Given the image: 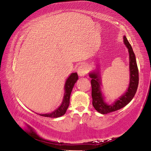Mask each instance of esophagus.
I'll use <instances>...</instances> for the list:
<instances>
[{
    "mask_svg": "<svg viewBox=\"0 0 151 151\" xmlns=\"http://www.w3.org/2000/svg\"><path fill=\"white\" fill-rule=\"evenodd\" d=\"M88 72L87 68L86 67V65L84 64L81 65L78 68V74L80 76H84L86 75V74Z\"/></svg>",
    "mask_w": 151,
    "mask_h": 151,
    "instance_id": "34e87169",
    "label": "esophagus"
}]
</instances>
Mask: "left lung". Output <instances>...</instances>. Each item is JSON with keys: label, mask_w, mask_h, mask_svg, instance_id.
<instances>
[{"label": "left lung", "mask_w": 151, "mask_h": 151, "mask_svg": "<svg viewBox=\"0 0 151 151\" xmlns=\"http://www.w3.org/2000/svg\"><path fill=\"white\" fill-rule=\"evenodd\" d=\"M123 42L127 46L129 53V71L130 80L128 89L124 94L120 96L116 102L112 104H108L104 102V98L101 90V77L99 71H94L89 74L90 77L92 78V105L96 111L102 114H106L112 111L118 110L129 103L135 96L139 84V70L137 65L135 53L132 47L128 42L127 37L123 36Z\"/></svg>", "instance_id": "1"}]
</instances>
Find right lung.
Wrapping results in <instances>:
<instances>
[{
    "label": "right lung",
    "mask_w": 151,
    "mask_h": 151,
    "mask_svg": "<svg viewBox=\"0 0 151 151\" xmlns=\"http://www.w3.org/2000/svg\"><path fill=\"white\" fill-rule=\"evenodd\" d=\"M78 79V76L77 73H74L71 74V75L68 76V78L67 79L66 83H65V95L61 105L56 110L51 112V113L40 114V116L48 117H59L60 116H63V115L66 113L67 109L68 106H69L70 96L71 94V92H72L74 85H75Z\"/></svg>",
    "instance_id": "add662e5"
}]
</instances>
